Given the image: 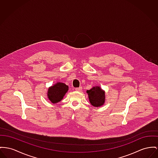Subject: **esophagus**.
<instances>
[{
    "label": "esophagus",
    "instance_id": "34e87169",
    "mask_svg": "<svg viewBox=\"0 0 158 158\" xmlns=\"http://www.w3.org/2000/svg\"><path fill=\"white\" fill-rule=\"evenodd\" d=\"M76 91H78V92H81L82 90V87H77V88H75V89Z\"/></svg>",
    "mask_w": 158,
    "mask_h": 158
}]
</instances>
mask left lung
I'll use <instances>...</instances> for the list:
<instances>
[{
    "mask_svg": "<svg viewBox=\"0 0 158 158\" xmlns=\"http://www.w3.org/2000/svg\"><path fill=\"white\" fill-rule=\"evenodd\" d=\"M89 101L94 106H100L105 102V92L98 86L87 91Z\"/></svg>",
    "mask_w": 158,
    "mask_h": 158,
    "instance_id": "1",
    "label": "left lung"
}]
</instances>
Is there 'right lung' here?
<instances>
[{
    "mask_svg": "<svg viewBox=\"0 0 158 158\" xmlns=\"http://www.w3.org/2000/svg\"><path fill=\"white\" fill-rule=\"evenodd\" d=\"M68 90V85L62 83H57L48 89L47 96L52 103H57L63 99V96Z\"/></svg>",
    "mask_w": 158,
    "mask_h": 158,
    "instance_id": "1",
    "label": "right lung"
}]
</instances>
